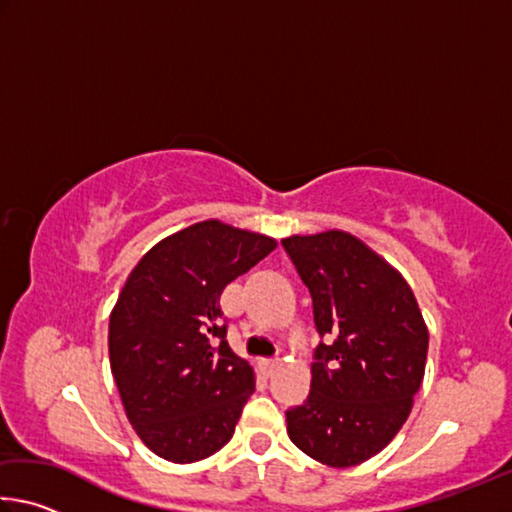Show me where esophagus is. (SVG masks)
<instances>
[{"label":"esophagus","mask_w":512,"mask_h":512,"mask_svg":"<svg viewBox=\"0 0 512 512\" xmlns=\"http://www.w3.org/2000/svg\"><path fill=\"white\" fill-rule=\"evenodd\" d=\"M280 366H282V363L277 361V359H266V361H262V368H264V372H266L268 377L275 375L277 368H280Z\"/></svg>","instance_id":"obj_1"}]
</instances>
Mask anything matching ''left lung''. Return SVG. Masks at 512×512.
Masks as SVG:
<instances>
[{
    "label": "left lung",
    "instance_id": "1",
    "mask_svg": "<svg viewBox=\"0 0 512 512\" xmlns=\"http://www.w3.org/2000/svg\"><path fill=\"white\" fill-rule=\"evenodd\" d=\"M314 300L311 391L287 411L291 443L329 467L379 454L420 391L429 329L409 282L345 230L282 239Z\"/></svg>",
    "mask_w": 512,
    "mask_h": 512
}]
</instances>
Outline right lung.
<instances>
[{
    "label": "right lung",
    "instance_id": "add662e5",
    "mask_svg": "<svg viewBox=\"0 0 512 512\" xmlns=\"http://www.w3.org/2000/svg\"><path fill=\"white\" fill-rule=\"evenodd\" d=\"M275 246L219 219L198 221L160 239L119 291L110 370L128 422L164 461H203L235 433L255 372L225 341L219 298Z\"/></svg>",
    "mask_w": 512,
    "mask_h": 512
}]
</instances>
